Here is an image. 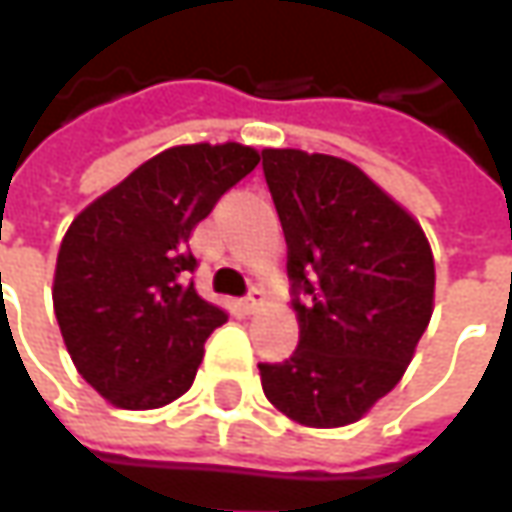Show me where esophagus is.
I'll use <instances>...</instances> for the list:
<instances>
[{"label":"esophagus","mask_w":512,"mask_h":512,"mask_svg":"<svg viewBox=\"0 0 512 512\" xmlns=\"http://www.w3.org/2000/svg\"><path fill=\"white\" fill-rule=\"evenodd\" d=\"M240 306H243V311L246 314H255L260 306H263V289H252L243 300H240Z\"/></svg>","instance_id":"esophagus-1"}]
</instances>
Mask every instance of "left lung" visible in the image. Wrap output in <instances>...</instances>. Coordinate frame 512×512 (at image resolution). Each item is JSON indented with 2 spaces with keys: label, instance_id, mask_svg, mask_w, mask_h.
Returning a JSON list of instances; mask_svg holds the SVG:
<instances>
[{
  "label": "left lung",
  "instance_id": "left-lung-1",
  "mask_svg": "<svg viewBox=\"0 0 512 512\" xmlns=\"http://www.w3.org/2000/svg\"><path fill=\"white\" fill-rule=\"evenodd\" d=\"M263 175L289 246L300 343L260 362L263 394L309 428H343L397 385L433 314L422 226L351 161L263 150Z\"/></svg>",
  "mask_w": 512,
  "mask_h": 512
}]
</instances>
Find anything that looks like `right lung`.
<instances>
[{"mask_svg":"<svg viewBox=\"0 0 512 512\" xmlns=\"http://www.w3.org/2000/svg\"><path fill=\"white\" fill-rule=\"evenodd\" d=\"M257 161L235 141L169 147L70 223L53 309L76 371L115 408L150 411L189 391L206 337L226 323L189 280V238Z\"/></svg>","mask_w":512,"mask_h":512,"instance_id":"right-lung-1","label":"right lung"}]
</instances>
